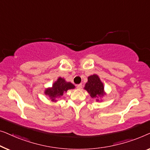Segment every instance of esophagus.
Returning <instances> with one entry per match:
<instances>
[{
  "label": "esophagus",
  "mask_w": 150,
  "mask_h": 150,
  "mask_svg": "<svg viewBox=\"0 0 150 150\" xmlns=\"http://www.w3.org/2000/svg\"><path fill=\"white\" fill-rule=\"evenodd\" d=\"M77 89H79V90H81V88H82V84H81V83H80V84H78V85L77 86Z\"/></svg>",
  "instance_id": "esophagus-1"
}]
</instances>
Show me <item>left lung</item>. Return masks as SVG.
<instances>
[{
  "label": "left lung",
  "mask_w": 150,
  "mask_h": 150,
  "mask_svg": "<svg viewBox=\"0 0 150 150\" xmlns=\"http://www.w3.org/2000/svg\"><path fill=\"white\" fill-rule=\"evenodd\" d=\"M84 89L87 90L92 98L104 95V86L98 75H93L88 78V82L86 83ZM96 100H98L97 99Z\"/></svg>",
  "instance_id": "8db88e82"
}]
</instances>
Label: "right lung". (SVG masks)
<instances>
[{
    "mask_svg": "<svg viewBox=\"0 0 150 150\" xmlns=\"http://www.w3.org/2000/svg\"><path fill=\"white\" fill-rule=\"evenodd\" d=\"M75 88V86L70 82H67L63 78L59 77L58 80L53 84L52 88L45 90V94L48 95L52 101H56L55 98L63 95L64 92Z\"/></svg>",
    "mask_w": 150,
    "mask_h": 150,
    "instance_id": "right-lung-1",
    "label": "right lung"
}]
</instances>
